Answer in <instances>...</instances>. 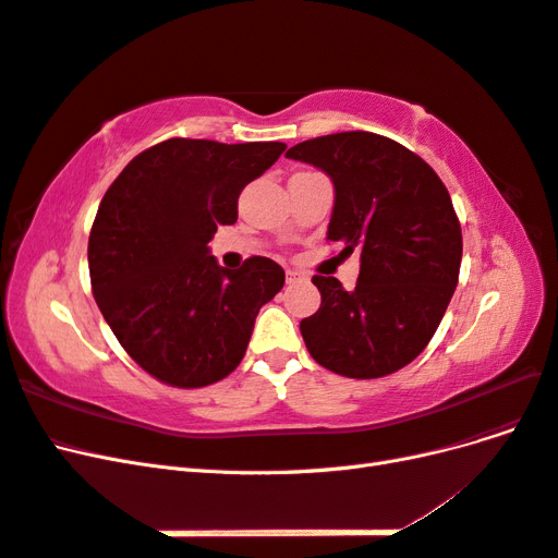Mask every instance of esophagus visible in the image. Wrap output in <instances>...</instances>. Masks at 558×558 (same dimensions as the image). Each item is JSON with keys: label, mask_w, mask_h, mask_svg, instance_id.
<instances>
[{"label": "esophagus", "mask_w": 558, "mask_h": 558, "mask_svg": "<svg viewBox=\"0 0 558 558\" xmlns=\"http://www.w3.org/2000/svg\"><path fill=\"white\" fill-rule=\"evenodd\" d=\"M300 279H305V275L298 272V269H286V283H295Z\"/></svg>", "instance_id": "1"}]
</instances>
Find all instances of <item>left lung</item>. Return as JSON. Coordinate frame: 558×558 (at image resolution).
Returning a JSON list of instances; mask_svg holds the SVG:
<instances>
[{
  "label": "left lung",
  "instance_id": "obj_1",
  "mask_svg": "<svg viewBox=\"0 0 558 558\" xmlns=\"http://www.w3.org/2000/svg\"><path fill=\"white\" fill-rule=\"evenodd\" d=\"M286 158L330 177L328 240L361 253L356 289L312 279L320 307L300 320L302 340L342 377L391 375L426 349L459 283L463 238L445 183L410 148L363 130L295 144Z\"/></svg>",
  "mask_w": 558,
  "mask_h": 558
}]
</instances>
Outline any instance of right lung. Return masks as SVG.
<instances>
[{
	"label": "right lung",
	"instance_id": "add662e5",
	"mask_svg": "<svg viewBox=\"0 0 558 558\" xmlns=\"http://www.w3.org/2000/svg\"><path fill=\"white\" fill-rule=\"evenodd\" d=\"M281 142L167 140L109 185L88 240L93 295L118 342L148 375L179 388L228 377L253 324L286 281L269 258L232 272L209 242L238 221V197L283 154Z\"/></svg>",
	"mask_w": 558,
	"mask_h": 558
}]
</instances>
